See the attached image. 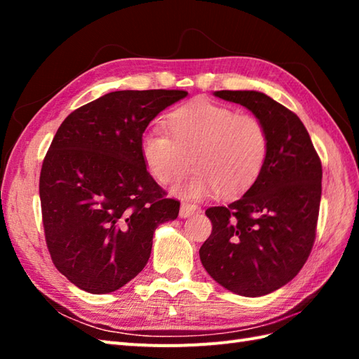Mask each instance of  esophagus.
<instances>
[{"label":"esophagus","instance_id":"1","mask_svg":"<svg viewBox=\"0 0 359 359\" xmlns=\"http://www.w3.org/2000/svg\"><path fill=\"white\" fill-rule=\"evenodd\" d=\"M199 211H201V208L196 207V205H193V203H182L179 215H180V217H188V216H191V215H194V212H199Z\"/></svg>","mask_w":359,"mask_h":359}]
</instances>
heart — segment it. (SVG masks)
I'll return each instance as SVG.
<instances>
[{
  "label": "heart",
  "instance_id": "1",
  "mask_svg": "<svg viewBox=\"0 0 359 359\" xmlns=\"http://www.w3.org/2000/svg\"><path fill=\"white\" fill-rule=\"evenodd\" d=\"M166 133L151 131L140 140V154L158 184L172 187L191 162L197 172L185 187L189 197L217 193L239 196L255 184L269 156V133L253 114L196 98L165 118Z\"/></svg>",
  "mask_w": 359,
  "mask_h": 359
}]
</instances>
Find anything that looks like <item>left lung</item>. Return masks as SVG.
<instances>
[{
    "instance_id": "1",
    "label": "left lung",
    "mask_w": 359,
    "mask_h": 359,
    "mask_svg": "<svg viewBox=\"0 0 359 359\" xmlns=\"http://www.w3.org/2000/svg\"><path fill=\"white\" fill-rule=\"evenodd\" d=\"M245 106L269 133V156L248 191L226 207H211L212 224L199 250L217 284L241 296L269 294L292 280L316 238L323 166L299 117L257 90H217Z\"/></svg>"
}]
</instances>
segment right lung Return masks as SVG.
<instances>
[{"mask_svg": "<svg viewBox=\"0 0 359 359\" xmlns=\"http://www.w3.org/2000/svg\"><path fill=\"white\" fill-rule=\"evenodd\" d=\"M187 90H116L60 125L40 174L46 243L57 270L88 293L116 292L151 256L156 228L180 202L151 177L140 154L149 121Z\"/></svg>", "mask_w": 359, "mask_h": 359, "instance_id": "right-lung-1", "label": "right lung"}]
</instances>
